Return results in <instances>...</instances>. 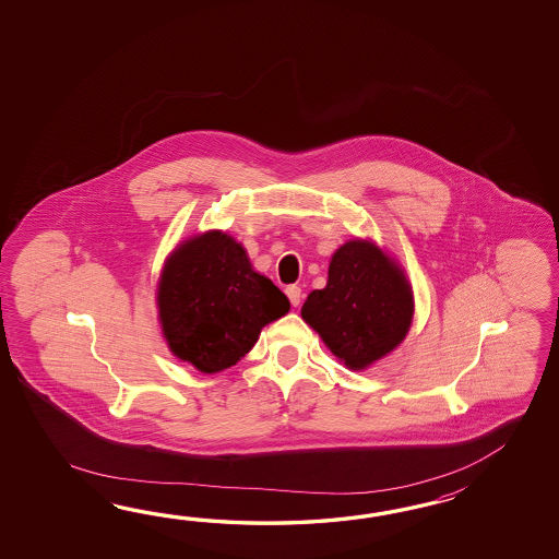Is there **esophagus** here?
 Masks as SVG:
<instances>
[{"mask_svg":"<svg viewBox=\"0 0 559 559\" xmlns=\"http://www.w3.org/2000/svg\"><path fill=\"white\" fill-rule=\"evenodd\" d=\"M285 294L289 297V301H292V306L297 308L299 304H301V287H297V285H289V287H285Z\"/></svg>","mask_w":559,"mask_h":559,"instance_id":"esophagus-1","label":"esophagus"}]
</instances>
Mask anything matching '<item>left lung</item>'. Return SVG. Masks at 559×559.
I'll return each mask as SVG.
<instances>
[{
    "mask_svg": "<svg viewBox=\"0 0 559 559\" xmlns=\"http://www.w3.org/2000/svg\"><path fill=\"white\" fill-rule=\"evenodd\" d=\"M301 318L345 368L364 371L404 342L414 289L376 241L349 239L333 251L328 284L309 294Z\"/></svg>",
    "mask_w": 559,
    "mask_h": 559,
    "instance_id": "8db88e82",
    "label": "left lung"
}]
</instances>
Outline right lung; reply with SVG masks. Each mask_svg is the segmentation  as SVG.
<instances>
[{"label": "right lung", "instance_id": "right-lung-1", "mask_svg": "<svg viewBox=\"0 0 559 559\" xmlns=\"http://www.w3.org/2000/svg\"><path fill=\"white\" fill-rule=\"evenodd\" d=\"M167 347L202 373L236 366L289 299L251 267L246 248L222 229L183 239L167 255L155 292Z\"/></svg>", "mask_w": 559, "mask_h": 559}]
</instances>
